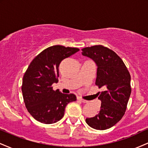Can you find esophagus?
Segmentation results:
<instances>
[{
	"mask_svg": "<svg viewBox=\"0 0 148 148\" xmlns=\"http://www.w3.org/2000/svg\"><path fill=\"white\" fill-rule=\"evenodd\" d=\"M78 100H79V101H81L82 103H88V101H86V100L82 99V98L81 97H78Z\"/></svg>",
	"mask_w": 148,
	"mask_h": 148,
	"instance_id": "esophagus-1",
	"label": "esophagus"
}]
</instances>
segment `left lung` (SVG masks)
<instances>
[{"label":"left lung","instance_id":"obj_1","mask_svg":"<svg viewBox=\"0 0 148 148\" xmlns=\"http://www.w3.org/2000/svg\"><path fill=\"white\" fill-rule=\"evenodd\" d=\"M82 55L90 58L97 67L95 84L105 90L98 99L101 104L98 115L86 118V123L97 130L111 128L121 120L131 95V76L122 59L101 45L83 49Z\"/></svg>","mask_w":148,"mask_h":148}]
</instances>
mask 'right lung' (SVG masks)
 <instances>
[{
    "mask_svg": "<svg viewBox=\"0 0 148 148\" xmlns=\"http://www.w3.org/2000/svg\"><path fill=\"white\" fill-rule=\"evenodd\" d=\"M79 51L77 48L56 45L45 49L30 62L25 72L21 91L27 110L37 121L53 124L63 117L67 103L76 100L74 94L54 91L61 61Z\"/></svg>",
    "mask_w": 148,
    "mask_h": 148,
    "instance_id": "add662e5",
    "label": "right lung"
}]
</instances>
